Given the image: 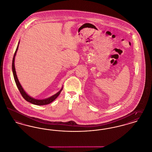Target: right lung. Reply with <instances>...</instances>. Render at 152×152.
I'll return each instance as SVG.
<instances>
[{
  "instance_id": "1",
  "label": "right lung",
  "mask_w": 152,
  "mask_h": 152,
  "mask_svg": "<svg viewBox=\"0 0 152 152\" xmlns=\"http://www.w3.org/2000/svg\"><path fill=\"white\" fill-rule=\"evenodd\" d=\"M19 42L18 43V46L16 48V51L14 53V56L13 57V59H12V72H13V75H14V78L15 80V82L16 83L17 88H18L21 95L24 98V99L26 100L27 102H29L30 103L36 105H45V104H50L51 102H52L53 101H54L56 98L60 94L63 88H62L56 94H54V96H51L49 98H48L46 99H35L34 98H32L31 96H28L24 90V89L22 88V86H21L20 83H19V81L18 79L17 75H16V71H15V64H14V61H15V56H16V52L18 51V47H19Z\"/></svg>"
}]
</instances>
